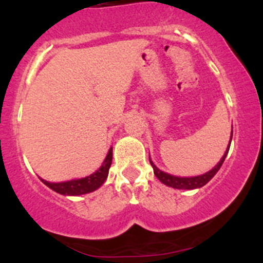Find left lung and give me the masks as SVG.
I'll use <instances>...</instances> for the list:
<instances>
[{"label": "left lung", "instance_id": "1", "mask_svg": "<svg viewBox=\"0 0 263 263\" xmlns=\"http://www.w3.org/2000/svg\"><path fill=\"white\" fill-rule=\"evenodd\" d=\"M232 136H233V132H232ZM232 136H230V141H232ZM229 147H230V144H229V146H228V150L225 151L224 156L221 158V160L217 163V165H215V168L211 169V171L208 172V173L202 174V176L190 177V178H187V177H184V178H183V177L171 176V174L164 173V172H161L160 169L156 168L151 160H150V164H151V166H153L154 174L156 176V178H158L161 183H164L165 185H168V187L177 188V190H195V188H200V187H202V185H205L206 183L210 181L215 174L219 172V169L221 168L222 163H224L225 158H227V154H228V151H229Z\"/></svg>", "mask_w": 263, "mask_h": 263}]
</instances>
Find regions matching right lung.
Returning a JSON list of instances; mask_svg holds the SVG:
<instances>
[{
	"label": "right lung",
	"mask_w": 263,
	"mask_h": 263,
	"mask_svg": "<svg viewBox=\"0 0 263 263\" xmlns=\"http://www.w3.org/2000/svg\"><path fill=\"white\" fill-rule=\"evenodd\" d=\"M110 164H112V147L108 151V155L105 158L103 165L98 169L95 173L90 174V176L85 177L81 179H72V181L67 182H60V183H50L42 179V182L46 185H48L50 190L54 192L61 193V195H68V196H78L85 195V193L92 192V191L98 190L103 183L107 179L108 173H109Z\"/></svg>",
	"instance_id": "right-lung-1"
}]
</instances>
